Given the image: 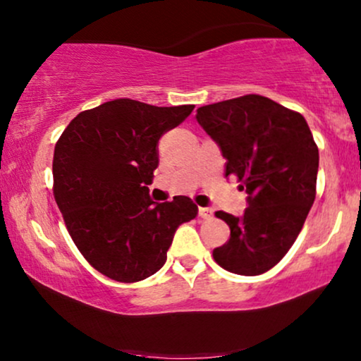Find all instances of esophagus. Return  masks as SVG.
Here are the masks:
<instances>
[{"label":"esophagus","mask_w":361,"mask_h":361,"mask_svg":"<svg viewBox=\"0 0 361 361\" xmlns=\"http://www.w3.org/2000/svg\"><path fill=\"white\" fill-rule=\"evenodd\" d=\"M212 214L214 210L209 209V207H200V209H198V215H200L202 219H210L212 217Z\"/></svg>","instance_id":"1"}]
</instances>
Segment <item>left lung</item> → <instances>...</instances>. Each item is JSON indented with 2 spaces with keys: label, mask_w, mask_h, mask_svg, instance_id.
<instances>
[{
  "label": "left lung",
  "mask_w": 361,
  "mask_h": 361,
  "mask_svg": "<svg viewBox=\"0 0 361 361\" xmlns=\"http://www.w3.org/2000/svg\"><path fill=\"white\" fill-rule=\"evenodd\" d=\"M197 120L221 147L226 176L246 188L243 217L215 212L231 238L215 247L224 270L255 276L287 255L316 198L319 149L299 111L261 94H244L197 110Z\"/></svg>",
  "instance_id": "left-lung-1"
}]
</instances>
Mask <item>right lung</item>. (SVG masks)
<instances>
[{
	"label": "right lung",
	"mask_w": 361,
	"mask_h": 361,
	"mask_svg": "<svg viewBox=\"0 0 361 361\" xmlns=\"http://www.w3.org/2000/svg\"><path fill=\"white\" fill-rule=\"evenodd\" d=\"M193 109L118 98L81 111L56 142L54 198L76 247L102 275L122 283L154 275L178 227L197 217L192 198L156 204L147 188L161 135Z\"/></svg>",
	"instance_id": "right-lung-1"
}]
</instances>
